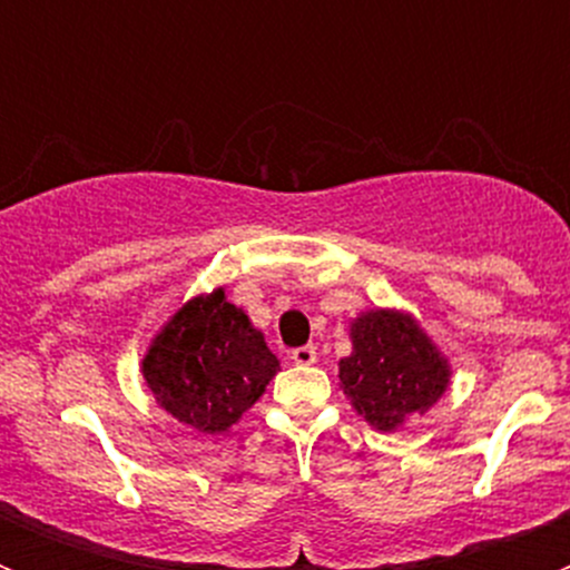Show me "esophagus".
I'll return each mask as SVG.
<instances>
[{
	"instance_id": "34e87169",
	"label": "esophagus",
	"mask_w": 570,
	"mask_h": 570,
	"mask_svg": "<svg viewBox=\"0 0 570 570\" xmlns=\"http://www.w3.org/2000/svg\"><path fill=\"white\" fill-rule=\"evenodd\" d=\"M291 360H294L296 365H314V362H316V347L314 345L294 347V351H291Z\"/></svg>"
}]
</instances>
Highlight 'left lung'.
<instances>
[{
  "label": "left lung",
  "instance_id": "obj_1",
  "mask_svg": "<svg viewBox=\"0 0 570 570\" xmlns=\"http://www.w3.org/2000/svg\"><path fill=\"white\" fill-rule=\"evenodd\" d=\"M351 354L340 387L356 414L382 434L425 416L451 387L454 367L414 314L367 308L347 322Z\"/></svg>",
  "mask_w": 570,
  "mask_h": 570
}]
</instances>
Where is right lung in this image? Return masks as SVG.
<instances>
[{
  "label": "right lung",
  "mask_w": 570,
  "mask_h": 570,
  "mask_svg": "<svg viewBox=\"0 0 570 570\" xmlns=\"http://www.w3.org/2000/svg\"><path fill=\"white\" fill-rule=\"evenodd\" d=\"M139 367L156 405L199 434L219 436L259 402L279 360L219 285L168 316Z\"/></svg>",
  "instance_id": "obj_1"
}]
</instances>
